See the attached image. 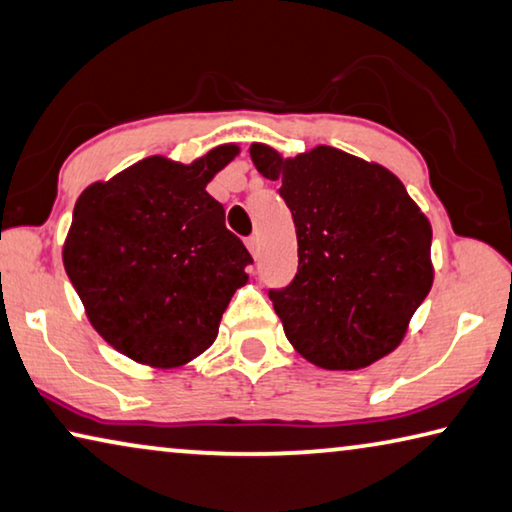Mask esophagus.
Masks as SVG:
<instances>
[{"mask_svg": "<svg viewBox=\"0 0 512 512\" xmlns=\"http://www.w3.org/2000/svg\"><path fill=\"white\" fill-rule=\"evenodd\" d=\"M246 246H248V250H250V255L257 257V253H259V239H257V237H248V239H246Z\"/></svg>", "mask_w": 512, "mask_h": 512, "instance_id": "obj_1", "label": "esophagus"}]
</instances>
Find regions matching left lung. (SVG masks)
Listing matches in <instances>:
<instances>
[{
	"mask_svg": "<svg viewBox=\"0 0 512 512\" xmlns=\"http://www.w3.org/2000/svg\"><path fill=\"white\" fill-rule=\"evenodd\" d=\"M250 157L296 225L298 271L269 289L289 342L332 371L385 358L433 287L428 218L399 177L337 148L282 159L253 143Z\"/></svg>",
	"mask_w": 512,
	"mask_h": 512,
	"instance_id": "obj_1",
	"label": "left lung"
}]
</instances>
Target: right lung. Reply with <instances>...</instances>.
<instances>
[{
	"mask_svg": "<svg viewBox=\"0 0 512 512\" xmlns=\"http://www.w3.org/2000/svg\"><path fill=\"white\" fill-rule=\"evenodd\" d=\"M218 145L193 164L148 157L81 193L63 266L88 321L116 351L157 369L207 351L253 257L205 191L237 157Z\"/></svg>",
	"mask_w": 512,
	"mask_h": 512,
	"instance_id": "1",
	"label": "right lung"
}]
</instances>
